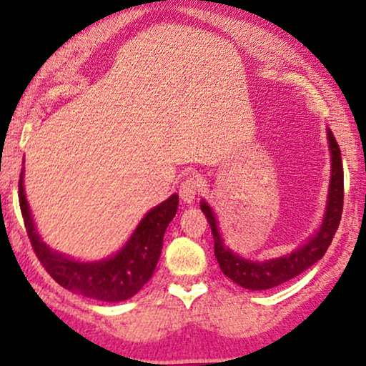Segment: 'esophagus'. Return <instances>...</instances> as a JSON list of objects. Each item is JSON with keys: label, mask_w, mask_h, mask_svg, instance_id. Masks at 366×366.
Instances as JSON below:
<instances>
[{"label": "esophagus", "mask_w": 366, "mask_h": 366, "mask_svg": "<svg viewBox=\"0 0 366 366\" xmlns=\"http://www.w3.org/2000/svg\"><path fill=\"white\" fill-rule=\"evenodd\" d=\"M180 197H182V201H186V203H191L192 199H194L197 192H199V182H197L196 177H192V175H189L182 180V184H180Z\"/></svg>", "instance_id": "34e87169"}]
</instances>
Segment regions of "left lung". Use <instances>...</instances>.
I'll use <instances>...</instances> for the list:
<instances>
[{"label":"left lung","instance_id":"1","mask_svg":"<svg viewBox=\"0 0 366 366\" xmlns=\"http://www.w3.org/2000/svg\"><path fill=\"white\" fill-rule=\"evenodd\" d=\"M327 139H329V148L332 154V170H330V186L329 196H327V208L323 213V220L320 229L313 234L303 246L294 249L291 254H284L280 258L264 259V262H253L246 259L232 249L225 246L224 239L218 230L217 217L213 209L209 208L207 201H201V209L207 215V220L212 227L213 244H215V258L220 270L234 280L241 287L249 289V291H264V289L277 287V285L287 282L305 270H308L322 256L325 254L327 247L330 246L332 239L337 232L339 222L342 215L344 203V172L341 149H339L337 141L330 129H327Z\"/></svg>","mask_w":366,"mask_h":366}]
</instances>
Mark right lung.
Here are the masks:
<instances>
[{
  "label": "right lung",
  "instance_id": "obj_1",
  "mask_svg": "<svg viewBox=\"0 0 366 366\" xmlns=\"http://www.w3.org/2000/svg\"><path fill=\"white\" fill-rule=\"evenodd\" d=\"M19 201L25 230L44 270L61 287L108 303L129 300L151 279L162 254L165 230L179 207V196L172 194L169 199L146 213L119 253L99 262H77L53 251L37 234L25 199L24 170L19 180Z\"/></svg>",
  "mask_w": 366,
  "mask_h": 366
}]
</instances>
